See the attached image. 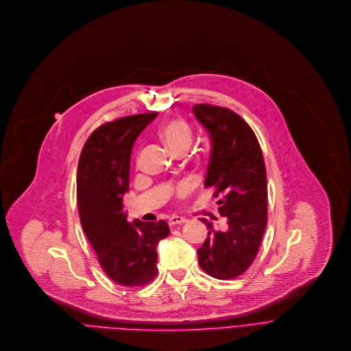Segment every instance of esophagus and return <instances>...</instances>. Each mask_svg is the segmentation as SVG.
Wrapping results in <instances>:
<instances>
[{
    "label": "esophagus",
    "mask_w": 351,
    "mask_h": 351,
    "mask_svg": "<svg viewBox=\"0 0 351 351\" xmlns=\"http://www.w3.org/2000/svg\"><path fill=\"white\" fill-rule=\"evenodd\" d=\"M186 223V219L185 217H180V216H173L169 219V226L170 227H174V226H180V224H184Z\"/></svg>",
    "instance_id": "1"
}]
</instances>
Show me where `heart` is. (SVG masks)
<instances>
[{
  "instance_id": "heart-1",
  "label": "heart",
  "mask_w": 351,
  "mask_h": 351,
  "mask_svg": "<svg viewBox=\"0 0 351 351\" xmlns=\"http://www.w3.org/2000/svg\"><path fill=\"white\" fill-rule=\"evenodd\" d=\"M159 136L165 145L174 154L186 152L192 143V131L188 123L180 117H173L165 121L159 128ZM180 195L185 192V186H178Z\"/></svg>"
}]
</instances>
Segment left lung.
<instances>
[{
    "label": "left lung",
    "instance_id": "8db88e82",
    "mask_svg": "<svg viewBox=\"0 0 351 351\" xmlns=\"http://www.w3.org/2000/svg\"><path fill=\"white\" fill-rule=\"evenodd\" d=\"M196 119L212 138L204 180L220 196L219 212L227 219L223 231L208 232L197 249L200 268L217 279L242 275L254 261L267 226V174L258 139L235 112L207 104L193 106Z\"/></svg>",
    "mask_w": 351,
    "mask_h": 351
}]
</instances>
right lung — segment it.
<instances>
[{"label":"right lung","instance_id":"right-lung-1","mask_svg":"<svg viewBox=\"0 0 351 351\" xmlns=\"http://www.w3.org/2000/svg\"><path fill=\"white\" fill-rule=\"evenodd\" d=\"M158 112L132 114L99 125L86 141L77 167L82 227L106 275L123 287L148 285L158 274L156 246L169 234L165 220L128 223L123 195L136 136Z\"/></svg>","mask_w":351,"mask_h":351}]
</instances>
